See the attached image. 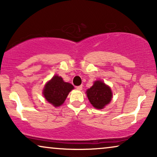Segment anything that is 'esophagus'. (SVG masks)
<instances>
[{"label": "esophagus", "instance_id": "34e87169", "mask_svg": "<svg viewBox=\"0 0 157 157\" xmlns=\"http://www.w3.org/2000/svg\"><path fill=\"white\" fill-rule=\"evenodd\" d=\"M76 88L78 90H81L82 89V85H79V86H77Z\"/></svg>", "mask_w": 157, "mask_h": 157}]
</instances>
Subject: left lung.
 <instances>
[{"label": "left lung", "mask_w": 157, "mask_h": 157, "mask_svg": "<svg viewBox=\"0 0 157 157\" xmlns=\"http://www.w3.org/2000/svg\"><path fill=\"white\" fill-rule=\"evenodd\" d=\"M87 95L93 107L97 109H103L111 100L112 92L108 85L102 81L98 80L87 90Z\"/></svg>", "instance_id": "left-lung-1"}]
</instances>
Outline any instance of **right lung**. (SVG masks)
<instances>
[{
  "label": "right lung",
  "mask_w": 157,
  "mask_h": 157,
  "mask_svg": "<svg viewBox=\"0 0 157 157\" xmlns=\"http://www.w3.org/2000/svg\"><path fill=\"white\" fill-rule=\"evenodd\" d=\"M73 88L72 85L64 82L61 77L55 75L46 84L43 93L49 103L57 107L63 104L69 93Z\"/></svg>",
  "instance_id": "right-lung-1"
}]
</instances>
